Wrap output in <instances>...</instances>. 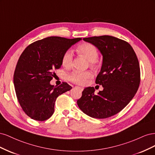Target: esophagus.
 I'll use <instances>...</instances> for the list:
<instances>
[{"label":"esophagus","mask_w":155,"mask_h":155,"mask_svg":"<svg viewBox=\"0 0 155 155\" xmlns=\"http://www.w3.org/2000/svg\"><path fill=\"white\" fill-rule=\"evenodd\" d=\"M78 88L79 89V90H81V91H83V87H78Z\"/></svg>","instance_id":"1"}]
</instances>
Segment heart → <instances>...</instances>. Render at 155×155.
<instances>
[{
    "label": "heart",
    "mask_w": 155,
    "mask_h": 155,
    "mask_svg": "<svg viewBox=\"0 0 155 155\" xmlns=\"http://www.w3.org/2000/svg\"><path fill=\"white\" fill-rule=\"evenodd\" d=\"M78 52L83 55L91 62V64L95 63L98 58V51L94 45L91 43H83L78 47ZM73 60V54L71 50H67L64 53L61 63L62 65L65 68H68L71 66ZM92 76L90 72H78L74 71L69 74L68 77L70 81L73 83L84 85L87 81V79Z\"/></svg>",
    "instance_id": "b5f03b06"
}]
</instances>
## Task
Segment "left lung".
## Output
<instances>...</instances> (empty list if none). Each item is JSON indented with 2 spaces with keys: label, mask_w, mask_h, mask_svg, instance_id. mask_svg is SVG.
<instances>
[{
  "label": "left lung",
  "mask_w": 155,
  "mask_h": 155,
  "mask_svg": "<svg viewBox=\"0 0 155 155\" xmlns=\"http://www.w3.org/2000/svg\"><path fill=\"white\" fill-rule=\"evenodd\" d=\"M83 39L94 45L103 56L96 83L104 90L95 94L94 87L85 88L77 104L92 118H109L124 109L137 93L140 82L138 60L132 46L115 37L102 35Z\"/></svg>",
  "instance_id": "1"
}]
</instances>
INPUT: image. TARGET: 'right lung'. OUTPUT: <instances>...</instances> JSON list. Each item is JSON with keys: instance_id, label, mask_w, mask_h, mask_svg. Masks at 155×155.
I'll return each instance as SVG.
<instances>
[{"instance_id": "add662e5", "label": "right lung", "mask_w": 155, "mask_h": 155, "mask_svg": "<svg viewBox=\"0 0 155 155\" xmlns=\"http://www.w3.org/2000/svg\"><path fill=\"white\" fill-rule=\"evenodd\" d=\"M81 38L48 37L31 43L18 60L13 83L18 102L31 119L45 121L54 112L57 97L72 88L67 83L50 84L55 70L61 68L65 51Z\"/></svg>"}]
</instances>
